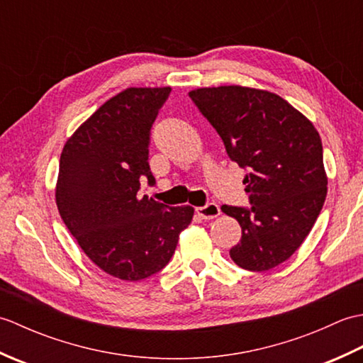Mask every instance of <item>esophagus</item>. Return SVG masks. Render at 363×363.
Masks as SVG:
<instances>
[{"mask_svg": "<svg viewBox=\"0 0 363 363\" xmlns=\"http://www.w3.org/2000/svg\"><path fill=\"white\" fill-rule=\"evenodd\" d=\"M195 212L198 213L199 218L212 220V218L218 217V215H220V207L215 203H209V204H206L203 207H196Z\"/></svg>", "mask_w": 363, "mask_h": 363, "instance_id": "esophagus-1", "label": "esophagus"}]
</instances>
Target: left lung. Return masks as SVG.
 I'll list each match as a JSON object with an SVG mask.
<instances>
[{
  "mask_svg": "<svg viewBox=\"0 0 363 363\" xmlns=\"http://www.w3.org/2000/svg\"><path fill=\"white\" fill-rule=\"evenodd\" d=\"M189 96L245 168L250 207L221 206L242 226L229 254L238 267L267 272L295 252L317 221L328 194L323 145L312 123L265 90L223 86Z\"/></svg>",
  "mask_w": 363,
  "mask_h": 363,
  "instance_id": "left-lung-1",
  "label": "left lung"
}]
</instances>
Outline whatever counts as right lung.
Listing matches in <instances>:
<instances>
[{
    "label": "right lung",
    "mask_w": 363,
    "mask_h": 363,
    "mask_svg": "<svg viewBox=\"0 0 363 363\" xmlns=\"http://www.w3.org/2000/svg\"><path fill=\"white\" fill-rule=\"evenodd\" d=\"M169 87H130L111 98L68 138L60 154V217L95 265L123 281L159 273L174 254L194 207L138 196L156 184L148 164L151 128Z\"/></svg>",
    "instance_id": "1"
}]
</instances>
